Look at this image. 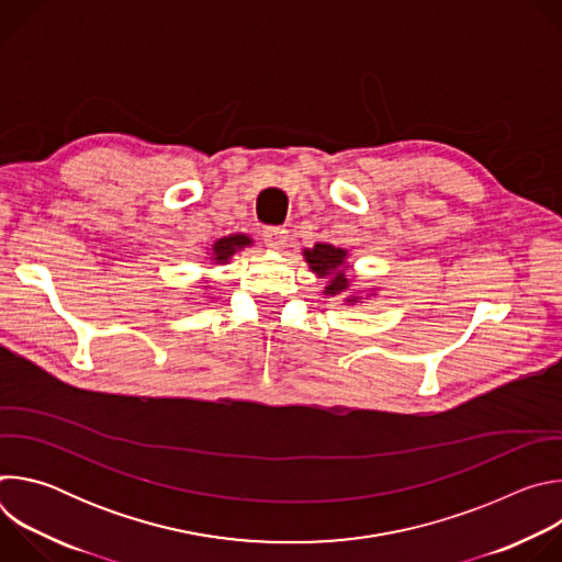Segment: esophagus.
<instances>
[{"label": "esophagus", "instance_id": "esophagus-1", "mask_svg": "<svg viewBox=\"0 0 562 562\" xmlns=\"http://www.w3.org/2000/svg\"><path fill=\"white\" fill-rule=\"evenodd\" d=\"M265 237V245L273 251H280L282 247H286L289 243V231L286 228H280V226H271V228H265L262 233Z\"/></svg>", "mask_w": 562, "mask_h": 562}]
</instances>
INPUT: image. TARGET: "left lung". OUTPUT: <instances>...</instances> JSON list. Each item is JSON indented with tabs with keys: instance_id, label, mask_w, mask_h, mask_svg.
<instances>
[{
	"instance_id": "left-lung-1",
	"label": "left lung",
	"mask_w": 562,
	"mask_h": 562,
	"mask_svg": "<svg viewBox=\"0 0 562 562\" xmlns=\"http://www.w3.org/2000/svg\"><path fill=\"white\" fill-rule=\"evenodd\" d=\"M304 258L319 278H329V284L325 289L327 295H338L349 286V280L340 269L347 258L342 249H336L331 245H315L311 251H304ZM356 300L358 297H351L349 302H356Z\"/></svg>"
}]
</instances>
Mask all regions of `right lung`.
<instances>
[{
  "label": "right lung",
  "mask_w": 562,
  "mask_h": 562,
  "mask_svg": "<svg viewBox=\"0 0 562 562\" xmlns=\"http://www.w3.org/2000/svg\"><path fill=\"white\" fill-rule=\"evenodd\" d=\"M247 245H251V239L247 235H228L217 239L213 245V260L217 262H226L237 249H245Z\"/></svg>",
  "instance_id": "1"
}]
</instances>
